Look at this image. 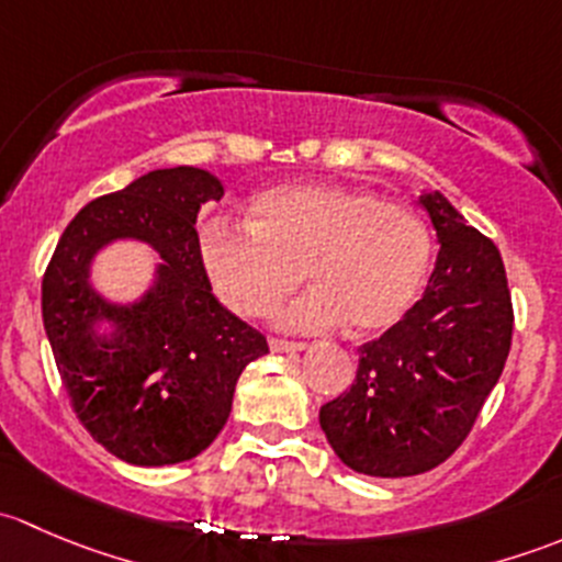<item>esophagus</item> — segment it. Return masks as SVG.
I'll return each instance as SVG.
<instances>
[{"mask_svg":"<svg viewBox=\"0 0 562 562\" xmlns=\"http://www.w3.org/2000/svg\"><path fill=\"white\" fill-rule=\"evenodd\" d=\"M271 353H302L307 350V342H288V339H271Z\"/></svg>","mask_w":562,"mask_h":562,"instance_id":"1","label":"esophagus"}]
</instances>
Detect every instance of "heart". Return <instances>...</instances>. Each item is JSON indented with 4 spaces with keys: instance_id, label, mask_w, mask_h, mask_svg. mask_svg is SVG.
<instances>
[{
    "instance_id": "obj_1",
    "label": "heart",
    "mask_w": 562,
    "mask_h": 562,
    "mask_svg": "<svg viewBox=\"0 0 562 562\" xmlns=\"http://www.w3.org/2000/svg\"><path fill=\"white\" fill-rule=\"evenodd\" d=\"M198 247L212 291L231 313L271 315L304 271L313 293L282 315V326L328 331L348 321L361 337L402 321L432 263V236L416 209L328 181L255 192L247 231L212 223Z\"/></svg>"
}]
</instances>
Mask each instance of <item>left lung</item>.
<instances>
[{"label":"left lung","instance_id":"left-lung-1","mask_svg":"<svg viewBox=\"0 0 562 562\" xmlns=\"http://www.w3.org/2000/svg\"><path fill=\"white\" fill-rule=\"evenodd\" d=\"M438 234L424 296L359 348L353 386L321 407V429L350 470L405 479L446 462L495 389L514 310L497 247L438 190L418 195Z\"/></svg>","mask_w":562,"mask_h":562}]
</instances>
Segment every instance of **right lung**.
Segmentation results:
<instances>
[{"label":"right lung","instance_id":"right-lung-1","mask_svg":"<svg viewBox=\"0 0 562 562\" xmlns=\"http://www.w3.org/2000/svg\"><path fill=\"white\" fill-rule=\"evenodd\" d=\"M203 168H157L87 203L43 277V323L72 411L130 464H176L225 427L236 381L269 353L260 331L225 310L201 263L195 220L223 198ZM138 240L158 258L150 285L113 303L91 280L93 258Z\"/></svg>","mask_w":562,"mask_h":562}]
</instances>
